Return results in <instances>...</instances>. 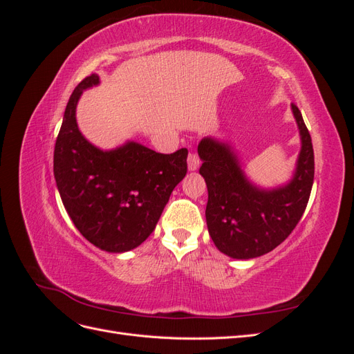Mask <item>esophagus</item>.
Listing matches in <instances>:
<instances>
[{"label": "esophagus", "instance_id": "1", "mask_svg": "<svg viewBox=\"0 0 354 354\" xmlns=\"http://www.w3.org/2000/svg\"><path fill=\"white\" fill-rule=\"evenodd\" d=\"M201 165V160H199V156L196 153H189L187 156V168L189 171H196Z\"/></svg>", "mask_w": 354, "mask_h": 354}]
</instances>
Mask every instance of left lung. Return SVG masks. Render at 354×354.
<instances>
[{"label":"left lung","mask_w":354,"mask_h":354,"mask_svg":"<svg viewBox=\"0 0 354 354\" xmlns=\"http://www.w3.org/2000/svg\"><path fill=\"white\" fill-rule=\"evenodd\" d=\"M301 149L292 177L286 183L266 189L245 174L238 152L229 142L203 137L198 153L199 174L205 178V209L209 236L217 250L230 259L250 260L281 245L301 218L315 178L312 137L292 103Z\"/></svg>","instance_id":"obj_1"}]
</instances>
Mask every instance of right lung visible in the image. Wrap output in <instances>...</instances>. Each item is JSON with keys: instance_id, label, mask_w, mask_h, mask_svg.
<instances>
[{"instance_id": "obj_1", "label": "right lung", "mask_w": 354, "mask_h": 354, "mask_svg": "<svg viewBox=\"0 0 354 354\" xmlns=\"http://www.w3.org/2000/svg\"><path fill=\"white\" fill-rule=\"evenodd\" d=\"M100 84L90 75L73 90L55 147V178L75 227L94 246L121 254L143 243L174 187L187 173V149L164 155L134 140L109 151L80 131L81 94Z\"/></svg>"}]
</instances>
